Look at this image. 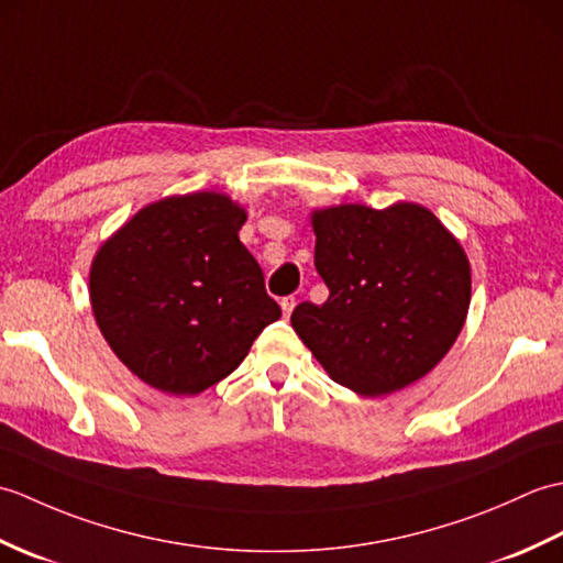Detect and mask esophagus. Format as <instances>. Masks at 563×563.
Returning a JSON list of instances; mask_svg holds the SVG:
<instances>
[{
	"instance_id": "34e87169",
	"label": "esophagus",
	"mask_w": 563,
	"mask_h": 563,
	"mask_svg": "<svg viewBox=\"0 0 563 563\" xmlns=\"http://www.w3.org/2000/svg\"><path fill=\"white\" fill-rule=\"evenodd\" d=\"M295 305H297L295 297H283V300H280L283 314H285V317H290V314H292V309H295Z\"/></svg>"
}]
</instances>
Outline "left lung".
<instances>
[{"instance_id": "1", "label": "left lung", "mask_w": 563, "mask_h": 563, "mask_svg": "<svg viewBox=\"0 0 563 563\" xmlns=\"http://www.w3.org/2000/svg\"><path fill=\"white\" fill-rule=\"evenodd\" d=\"M312 230L329 300L295 307L297 336L333 382L363 397L426 377L470 312L472 266L457 236L418 202L312 210Z\"/></svg>"}]
</instances>
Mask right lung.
<instances>
[{"mask_svg": "<svg viewBox=\"0 0 563 563\" xmlns=\"http://www.w3.org/2000/svg\"><path fill=\"white\" fill-rule=\"evenodd\" d=\"M246 210L214 190L137 210L99 246L89 300L130 373L174 397L218 385L280 319L263 271L239 242Z\"/></svg>", "mask_w": 563, "mask_h": 563, "instance_id": "1", "label": "right lung"}]
</instances>
